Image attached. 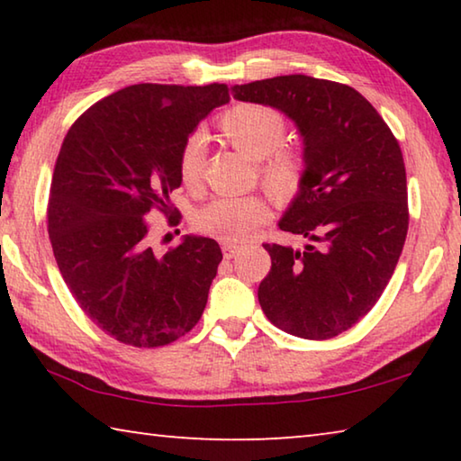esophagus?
<instances>
[{
	"label": "esophagus",
	"mask_w": 461,
	"mask_h": 461,
	"mask_svg": "<svg viewBox=\"0 0 461 461\" xmlns=\"http://www.w3.org/2000/svg\"><path fill=\"white\" fill-rule=\"evenodd\" d=\"M221 249H223V258H233V256H236V254L240 252V249H241V246L230 244V241H223Z\"/></svg>",
	"instance_id": "1"
}]
</instances>
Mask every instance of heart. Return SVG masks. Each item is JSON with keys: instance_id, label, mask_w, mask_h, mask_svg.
I'll return each instance as SVG.
<instances>
[{"instance_id": "1", "label": "heart", "mask_w": 461, "mask_h": 461, "mask_svg": "<svg viewBox=\"0 0 461 461\" xmlns=\"http://www.w3.org/2000/svg\"><path fill=\"white\" fill-rule=\"evenodd\" d=\"M221 138L231 148L258 162L260 178L280 203L293 201L305 185L307 162L299 152L283 148L286 122L275 109L258 104H241L217 120ZM205 136L194 131L178 152L176 168L185 186L199 189L205 173ZM270 217V205L262 194L220 197L201 209L194 228L230 244L246 241Z\"/></svg>"}]
</instances>
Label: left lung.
Instances as JSON below:
<instances>
[{
	"mask_svg": "<svg viewBox=\"0 0 461 461\" xmlns=\"http://www.w3.org/2000/svg\"><path fill=\"white\" fill-rule=\"evenodd\" d=\"M231 93L288 115L305 146V185L278 228L311 244L303 252L264 244L272 267L258 286L260 307L296 338H335L376 305L401 258L409 230L401 146L348 85L283 75Z\"/></svg>",
	"mask_w": 461,
	"mask_h": 461,
	"instance_id": "8db88e82",
	"label": "left lung"
}]
</instances>
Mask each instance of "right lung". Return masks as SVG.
Masks as SVG:
<instances>
[{
    "mask_svg": "<svg viewBox=\"0 0 461 461\" xmlns=\"http://www.w3.org/2000/svg\"><path fill=\"white\" fill-rule=\"evenodd\" d=\"M228 91L221 83L130 85L91 105L62 142L49 199L54 258L83 313L126 346L173 343L207 305L220 244L185 236L156 256L144 217L154 207L178 215L170 203L183 183L178 152L209 112L228 104Z\"/></svg>",
    "mask_w": 461,
    "mask_h": 461,
    "instance_id": "add662e5",
    "label": "right lung"
}]
</instances>
